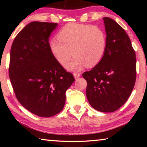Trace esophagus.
Masks as SVG:
<instances>
[{"mask_svg": "<svg viewBox=\"0 0 147 147\" xmlns=\"http://www.w3.org/2000/svg\"><path fill=\"white\" fill-rule=\"evenodd\" d=\"M74 78H75V79H77V78L80 77V74H79V73H74Z\"/></svg>", "mask_w": 147, "mask_h": 147, "instance_id": "esophagus-1", "label": "esophagus"}]
</instances>
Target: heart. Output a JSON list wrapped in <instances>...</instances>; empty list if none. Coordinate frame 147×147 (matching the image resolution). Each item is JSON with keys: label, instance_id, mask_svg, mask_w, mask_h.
Instances as JSON below:
<instances>
[{"label": "heart", "instance_id": "obj_1", "mask_svg": "<svg viewBox=\"0 0 147 147\" xmlns=\"http://www.w3.org/2000/svg\"><path fill=\"white\" fill-rule=\"evenodd\" d=\"M57 37L58 40L49 41L50 51L62 66L67 65L71 56H74L67 65V69L71 71L80 70L84 66L94 67L105 53L106 34L97 26L67 24L60 30Z\"/></svg>", "mask_w": 147, "mask_h": 147}]
</instances>
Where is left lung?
<instances>
[{
    "label": "left lung",
    "instance_id": "1",
    "mask_svg": "<svg viewBox=\"0 0 147 147\" xmlns=\"http://www.w3.org/2000/svg\"><path fill=\"white\" fill-rule=\"evenodd\" d=\"M106 33L104 55L98 65L82 76L87 81L86 96L92 108L112 112L126 102L136 76V54L123 28L109 17H104Z\"/></svg>",
    "mask_w": 147,
    "mask_h": 147
}]
</instances>
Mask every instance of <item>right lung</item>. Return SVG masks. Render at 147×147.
Listing matches in <instances>:
<instances>
[{"label":"right lung","instance_id":"obj_1","mask_svg":"<svg viewBox=\"0 0 147 147\" xmlns=\"http://www.w3.org/2000/svg\"><path fill=\"white\" fill-rule=\"evenodd\" d=\"M57 23L33 21L12 44L9 78L17 100L27 110L51 117L63 110L65 92L75 81L53 57L49 37Z\"/></svg>","mask_w":147,"mask_h":147}]
</instances>
